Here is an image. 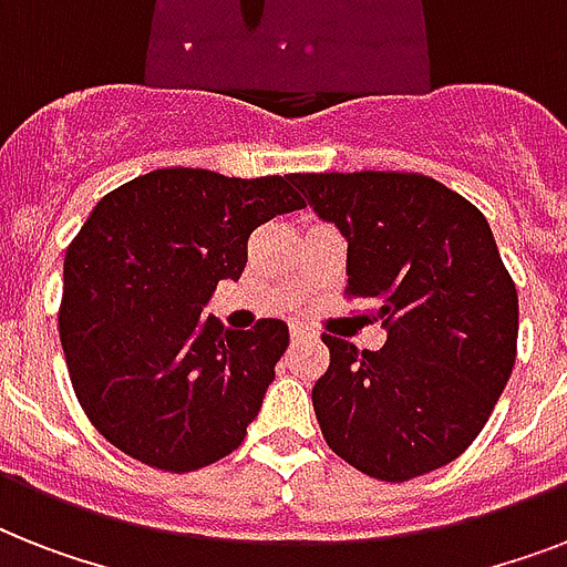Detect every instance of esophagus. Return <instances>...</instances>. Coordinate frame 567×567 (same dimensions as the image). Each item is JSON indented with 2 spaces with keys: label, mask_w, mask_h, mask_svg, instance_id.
Here are the masks:
<instances>
[{
  "label": "esophagus",
  "mask_w": 567,
  "mask_h": 567,
  "mask_svg": "<svg viewBox=\"0 0 567 567\" xmlns=\"http://www.w3.org/2000/svg\"><path fill=\"white\" fill-rule=\"evenodd\" d=\"M291 338L293 341H315L318 332L311 327H306V323H291Z\"/></svg>",
  "instance_id": "1"
}]
</instances>
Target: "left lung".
<instances>
[{
    "label": "left lung",
    "mask_w": 567,
    "mask_h": 567,
    "mask_svg": "<svg viewBox=\"0 0 567 567\" xmlns=\"http://www.w3.org/2000/svg\"><path fill=\"white\" fill-rule=\"evenodd\" d=\"M347 238V293L377 302L382 350L323 336L311 388L320 432L362 474L405 483L483 432L518 350V291L492 226L421 173H293ZM373 318V320H377Z\"/></svg>",
    "instance_id": "left-lung-1"
}]
</instances>
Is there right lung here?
<instances>
[{
	"mask_svg": "<svg viewBox=\"0 0 567 567\" xmlns=\"http://www.w3.org/2000/svg\"><path fill=\"white\" fill-rule=\"evenodd\" d=\"M306 208L291 176L229 179L164 167L96 203L66 247L58 332L91 423L126 456L188 474L238 447L261 409L288 327L223 329L203 318L247 240Z\"/></svg>",
	"mask_w": 567,
	"mask_h": 567,
	"instance_id": "obj_1",
	"label": "right lung"
}]
</instances>
